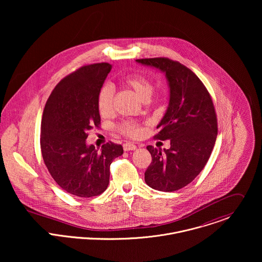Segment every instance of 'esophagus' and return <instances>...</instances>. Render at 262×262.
Instances as JSON below:
<instances>
[{
  "instance_id": "obj_1",
  "label": "esophagus",
  "mask_w": 262,
  "mask_h": 262,
  "mask_svg": "<svg viewBox=\"0 0 262 262\" xmlns=\"http://www.w3.org/2000/svg\"><path fill=\"white\" fill-rule=\"evenodd\" d=\"M123 148L125 151H133V150L137 149V146L135 144H132V143H125L123 145Z\"/></svg>"
}]
</instances>
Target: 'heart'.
Returning a JSON list of instances; mask_svg holds the SVG:
<instances>
[{"label":"heart","instance_id":"obj_1","mask_svg":"<svg viewBox=\"0 0 262 262\" xmlns=\"http://www.w3.org/2000/svg\"><path fill=\"white\" fill-rule=\"evenodd\" d=\"M123 84L132 91L141 102H148L153 94V84L148 78L143 75H135L127 76L123 80ZM98 106L100 113L108 116L114 109V92L110 85H104L98 96ZM120 130L127 136L135 137L140 134V130L132 123L125 122L120 126Z\"/></svg>","mask_w":262,"mask_h":262}]
</instances>
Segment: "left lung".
<instances>
[{
  "mask_svg": "<svg viewBox=\"0 0 262 262\" xmlns=\"http://www.w3.org/2000/svg\"><path fill=\"white\" fill-rule=\"evenodd\" d=\"M136 62L163 73L169 89L168 107L154 137L170 140V147H146L152 161L144 180L154 189L174 191L191 183L210 158L218 133L214 105L200 78L180 62L163 57Z\"/></svg>",
  "mask_w": 262,
  "mask_h": 262,
  "instance_id": "obj_1",
  "label": "left lung"
}]
</instances>
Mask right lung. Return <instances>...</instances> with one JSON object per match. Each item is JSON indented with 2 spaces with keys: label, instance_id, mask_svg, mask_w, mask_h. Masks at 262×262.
I'll list each match as a JSON object with an SVG mask.
<instances>
[{
  "label": "right lung",
  "instance_id": "1",
  "mask_svg": "<svg viewBox=\"0 0 262 262\" xmlns=\"http://www.w3.org/2000/svg\"><path fill=\"white\" fill-rule=\"evenodd\" d=\"M111 69L109 63H96L68 75L54 88L43 111L40 145L44 163L56 184L76 196L105 191L110 164L124 152L112 142L99 151L85 141L88 131L100 125L98 96Z\"/></svg>",
  "mask_w": 262,
  "mask_h": 262
}]
</instances>
